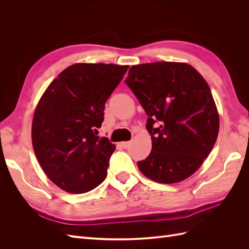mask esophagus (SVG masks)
<instances>
[{"label":"esophagus","mask_w":249,"mask_h":249,"mask_svg":"<svg viewBox=\"0 0 249 249\" xmlns=\"http://www.w3.org/2000/svg\"><path fill=\"white\" fill-rule=\"evenodd\" d=\"M130 141H123V142H120L119 144H120V146H123L124 148H126V147H129V145H130Z\"/></svg>","instance_id":"34e87169"}]
</instances>
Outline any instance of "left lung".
Here are the masks:
<instances>
[{
  "label": "left lung",
  "instance_id": "1",
  "mask_svg": "<svg viewBox=\"0 0 249 249\" xmlns=\"http://www.w3.org/2000/svg\"><path fill=\"white\" fill-rule=\"evenodd\" d=\"M124 82L148 115L153 145L137 163L140 171L160 184L192 176L219 132V113L207 81L188 63L154 62L131 66Z\"/></svg>",
  "mask_w": 249,
  "mask_h": 249
}]
</instances>
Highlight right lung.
<instances>
[{
    "label": "right lung",
    "instance_id": "add662e5",
    "mask_svg": "<svg viewBox=\"0 0 249 249\" xmlns=\"http://www.w3.org/2000/svg\"><path fill=\"white\" fill-rule=\"evenodd\" d=\"M129 65L76 63L60 72L34 111L32 144L42 170L60 189L86 193L107 177L115 145L97 136L105 104Z\"/></svg>",
    "mask_w": 249,
    "mask_h": 249
}]
</instances>
